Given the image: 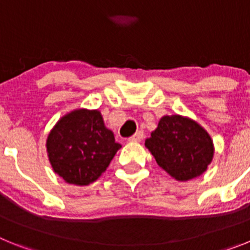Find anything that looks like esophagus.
<instances>
[{
    "mask_svg": "<svg viewBox=\"0 0 250 250\" xmlns=\"http://www.w3.org/2000/svg\"><path fill=\"white\" fill-rule=\"evenodd\" d=\"M143 139H144V132L143 131H138L135 134V135H132L131 138L129 139L130 141H141L143 140Z\"/></svg>",
    "mask_w": 250,
    "mask_h": 250,
    "instance_id": "1",
    "label": "esophagus"
}]
</instances>
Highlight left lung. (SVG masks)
Listing matches in <instances>:
<instances>
[{
    "label": "left lung",
    "mask_w": 250,
    "mask_h": 250,
    "mask_svg": "<svg viewBox=\"0 0 250 250\" xmlns=\"http://www.w3.org/2000/svg\"><path fill=\"white\" fill-rule=\"evenodd\" d=\"M145 146L163 170L178 182L207 171L214 158V143L207 130L184 115H165L145 140Z\"/></svg>",
    "instance_id": "obj_1"
}]
</instances>
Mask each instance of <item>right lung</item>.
Instances as JSON below:
<instances>
[{
  "mask_svg": "<svg viewBox=\"0 0 250 250\" xmlns=\"http://www.w3.org/2000/svg\"><path fill=\"white\" fill-rule=\"evenodd\" d=\"M121 145L99 110L75 109L60 118L46 139L54 173L68 184L85 187L107 169Z\"/></svg>",
  "mask_w": 250,
  "mask_h": 250,
  "instance_id": "right-lung-1",
  "label": "right lung"
}]
</instances>
